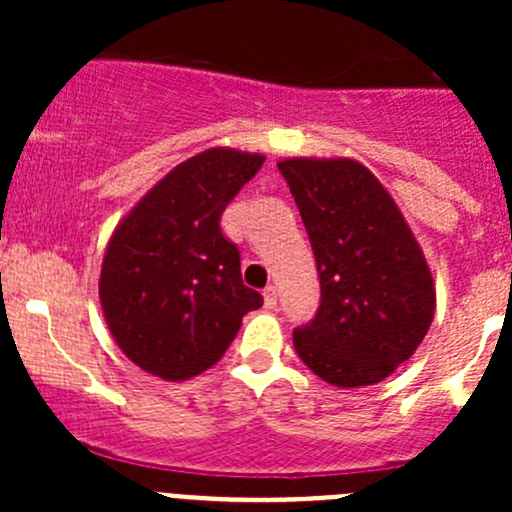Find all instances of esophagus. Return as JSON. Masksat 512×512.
I'll list each match as a JSON object with an SVG mask.
<instances>
[{
  "label": "esophagus",
  "instance_id": "obj_1",
  "mask_svg": "<svg viewBox=\"0 0 512 512\" xmlns=\"http://www.w3.org/2000/svg\"><path fill=\"white\" fill-rule=\"evenodd\" d=\"M262 297H265V307H267V309H277V287H275V285L265 287V292H262Z\"/></svg>",
  "mask_w": 512,
  "mask_h": 512
}]
</instances>
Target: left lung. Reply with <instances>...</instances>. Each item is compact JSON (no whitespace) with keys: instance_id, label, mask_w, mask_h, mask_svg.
Listing matches in <instances>:
<instances>
[{"instance_id":"1","label":"left lung","mask_w":512,"mask_h":512,"mask_svg":"<svg viewBox=\"0 0 512 512\" xmlns=\"http://www.w3.org/2000/svg\"><path fill=\"white\" fill-rule=\"evenodd\" d=\"M317 260L322 302L294 329L299 359L327 384L356 389L394 374L426 337L436 287L389 190L352 158L277 163Z\"/></svg>"}]
</instances>
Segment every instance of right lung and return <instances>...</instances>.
Wrapping results in <instances>:
<instances>
[{
  "mask_svg": "<svg viewBox=\"0 0 512 512\" xmlns=\"http://www.w3.org/2000/svg\"><path fill=\"white\" fill-rule=\"evenodd\" d=\"M262 163L260 153L208 148L175 165L113 230L98 297L121 352L148 374H203L223 359L242 317L262 307L220 230L227 203Z\"/></svg>",
  "mask_w": 512,
  "mask_h": 512,
  "instance_id": "right-lung-1",
  "label": "right lung"
}]
</instances>
